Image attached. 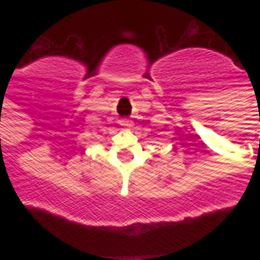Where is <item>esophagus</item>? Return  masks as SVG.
<instances>
[{"label": "esophagus", "instance_id": "esophagus-1", "mask_svg": "<svg viewBox=\"0 0 260 260\" xmlns=\"http://www.w3.org/2000/svg\"><path fill=\"white\" fill-rule=\"evenodd\" d=\"M119 125H121V126H124V128H128V129L134 128V122H132L131 119H126V118L119 119Z\"/></svg>", "mask_w": 260, "mask_h": 260}]
</instances>
